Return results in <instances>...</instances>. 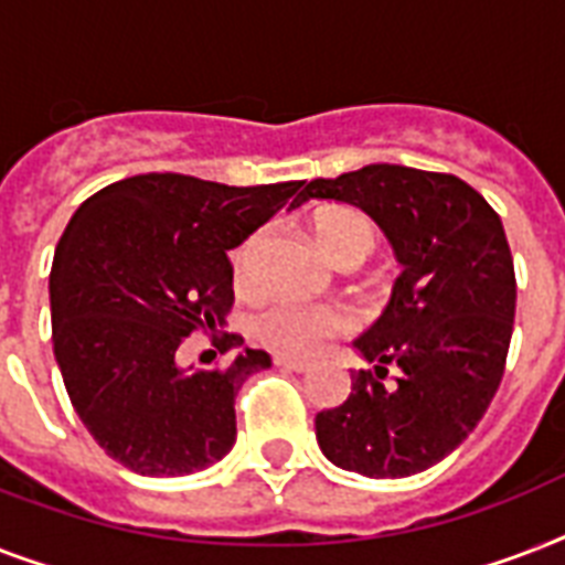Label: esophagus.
I'll return each mask as SVG.
<instances>
[{
  "label": "esophagus",
  "instance_id": "1",
  "mask_svg": "<svg viewBox=\"0 0 565 565\" xmlns=\"http://www.w3.org/2000/svg\"><path fill=\"white\" fill-rule=\"evenodd\" d=\"M275 366H278V370L296 372V375H301V372H308V370H310V363H305V361H290V358H275Z\"/></svg>",
  "mask_w": 565,
  "mask_h": 565
}]
</instances>
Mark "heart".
I'll return each mask as SVG.
<instances>
[{"mask_svg": "<svg viewBox=\"0 0 565 565\" xmlns=\"http://www.w3.org/2000/svg\"><path fill=\"white\" fill-rule=\"evenodd\" d=\"M313 239L319 252L334 264H363L375 248V228L361 211L328 207L313 216ZM252 243L237 248L234 273L239 284H248ZM354 328V317L337 305H301L292 299H273L252 319V334L284 358H313L322 345Z\"/></svg>", "mask_w": 565, "mask_h": 565, "instance_id": "1", "label": "heart"}]
</instances>
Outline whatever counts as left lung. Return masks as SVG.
Here are the masks:
<instances>
[{"label":"left lung","mask_w":565,"mask_h":565,"mask_svg":"<svg viewBox=\"0 0 565 565\" xmlns=\"http://www.w3.org/2000/svg\"><path fill=\"white\" fill-rule=\"evenodd\" d=\"M310 199L361 207L402 266L384 313L354 340L372 370L352 375L340 407L317 413L319 448L366 478L425 472L472 434L504 375L516 317L504 225L457 175L398 163L310 181Z\"/></svg>","instance_id":"8db88e82"}]
</instances>
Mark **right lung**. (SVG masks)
<instances>
[{
	"label": "right lung",
	"instance_id": "add662e5",
	"mask_svg": "<svg viewBox=\"0 0 565 565\" xmlns=\"http://www.w3.org/2000/svg\"><path fill=\"white\" fill-rule=\"evenodd\" d=\"M305 181L228 188L175 172L117 181L73 213L49 275L52 345L78 419L105 455L137 475L202 472L237 439L234 395L273 366L222 331L220 370L181 366L184 337L225 326L234 301L228 248Z\"/></svg>",
	"mask_w": 565,
	"mask_h": 565
}]
</instances>
